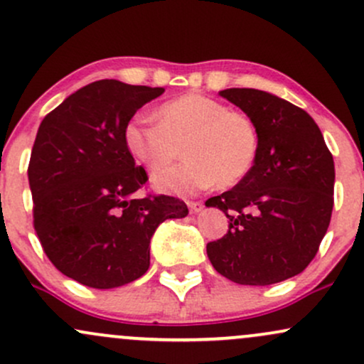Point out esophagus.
Returning <instances> with one entry per match:
<instances>
[{
    "label": "esophagus",
    "mask_w": 364,
    "mask_h": 364,
    "mask_svg": "<svg viewBox=\"0 0 364 364\" xmlns=\"http://www.w3.org/2000/svg\"><path fill=\"white\" fill-rule=\"evenodd\" d=\"M188 208H190L191 214H198V212L203 208V203L202 202H188Z\"/></svg>",
    "instance_id": "1"
}]
</instances>
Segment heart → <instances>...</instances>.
I'll return each mask as SVG.
<instances>
[{"label": "heart", "mask_w": 364, "mask_h": 364, "mask_svg": "<svg viewBox=\"0 0 364 364\" xmlns=\"http://www.w3.org/2000/svg\"><path fill=\"white\" fill-rule=\"evenodd\" d=\"M154 119L156 123L144 118L128 121L123 140L129 156L149 171H158L176 158L183 144L187 159L176 168L154 174L156 190L193 195L215 183L229 188L253 169L260 133L246 112L190 92L161 104Z\"/></svg>", "instance_id": "1"}]
</instances>
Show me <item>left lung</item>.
I'll use <instances>...</instances> for the list:
<instances>
[{"mask_svg":"<svg viewBox=\"0 0 364 364\" xmlns=\"http://www.w3.org/2000/svg\"><path fill=\"white\" fill-rule=\"evenodd\" d=\"M260 133L253 169L208 198L229 231L207 245L214 269L243 286H269L301 274L315 258L333 207V157L318 124L301 107L257 89H225Z\"/></svg>","mask_w":364,"mask_h":364,"instance_id":"left-lung-1","label":"left lung"}]
</instances>
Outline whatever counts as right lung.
<instances>
[{
  "instance_id": "1",
  "label": "right lung",
  "mask_w": 364,
  "mask_h": 364,
  "mask_svg": "<svg viewBox=\"0 0 364 364\" xmlns=\"http://www.w3.org/2000/svg\"><path fill=\"white\" fill-rule=\"evenodd\" d=\"M162 87L99 80L43 119L28 162L34 229L66 277L111 289L149 270L150 237L166 219L188 215L183 200L135 196L147 173L135 166L124 127Z\"/></svg>"
}]
</instances>
